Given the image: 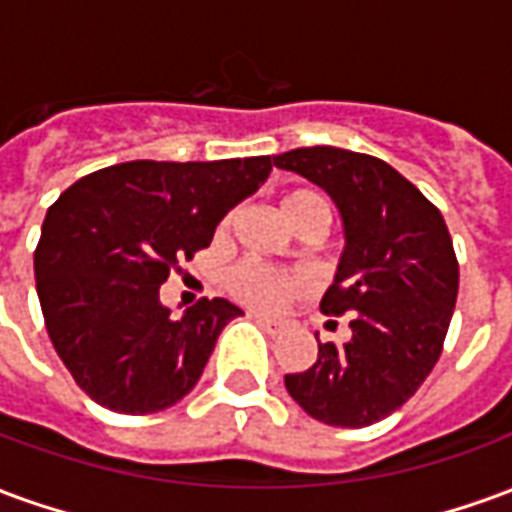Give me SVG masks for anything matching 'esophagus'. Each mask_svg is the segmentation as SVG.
<instances>
[{"mask_svg":"<svg viewBox=\"0 0 512 512\" xmlns=\"http://www.w3.org/2000/svg\"><path fill=\"white\" fill-rule=\"evenodd\" d=\"M252 321L260 323V326H263L268 334H274V337H277V334H282V329H285V323L274 321V318H266V315H257V312H252Z\"/></svg>","mask_w":512,"mask_h":512,"instance_id":"obj_1","label":"esophagus"}]
</instances>
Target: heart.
Returning a JSON list of instances; mask_svg holds the SVG:
<instances>
[{"instance_id": "heart-1", "label": "heart", "mask_w": 512, "mask_h": 512, "mask_svg": "<svg viewBox=\"0 0 512 512\" xmlns=\"http://www.w3.org/2000/svg\"><path fill=\"white\" fill-rule=\"evenodd\" d=\"M282 213L299 233L318 230L323 233L332 222V208L323 194L312 189H293L282 197ZM233 216H227L222 227H230ZM312 288V279L301 271H285V268L266 266L257 260H244L230 268L227 274V290L235 301H241L252 310L277 312L282 310L290 299Z\"/></svg>"}]
</instances>
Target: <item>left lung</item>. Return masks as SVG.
I'll return each instance as SVG.
<instances>
[{
    "instance_id": "8db88e82",
    "label": "left lung",
    "mask_w": 512,
    "mask_h": 512,
    "mask_svg": "<svg viewBox=\"0 0 512 512\" xmlns=\"http://www.w3.org/2000/svg\"><path fill=\"white\" fill-rule=\"evenodd\" d=\"M337 202L345 252L321 312L348 315L351 340L321 343L304 373L285 376L312 419L365 428L406 403L439 362L458 299V257L444 216L386 161L340 147L274 156Z\"/></svg>"
}]
</instances>
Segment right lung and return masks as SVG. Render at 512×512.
Masks as SVG:
<instances>
[{
  "label": "right lung",
  "instance_id": "add662e5",
  "mask_svg": "<svg viewBox=\"0 0 512 512\" xmlns=\"http://www.w3.org/2000/svg\"><path fill=\"white\" fill-rule=\"evenodd\" d=\"M271 156L128 161L84 175L43 219L38 299L54 351L98 406L153 414L200 381L241 310L200 299L172 318L158 288L211 246L233 205L260 189Z\"/></svg>",
  "mask_w": 512,
  "mask_h": 512
}]
</instances>
